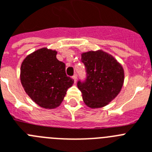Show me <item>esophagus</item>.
<instances>
[{"label": "esophagus", "instance_id": "1", "mask_svg": "<svg viewBox=\"0 0 152 152\" xmlns=\"http://www.w3.org/2000/svg\"><path fill=\"white\" fill-rule=\"evenodd\" d=\"M72 79H73V80H74V83H76V80H77V75L75 74L74 76H72Z\"/></svg>", "mask_w": 152, "mask_h": 152}]
</instances>
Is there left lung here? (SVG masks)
<instances>
[{
  "label": "left lung",
  "mask_w": 152,
  "mask_h": 152,
  "mask_svg": "<svg viewBox=\"0 0 152 152\" xmlns=\"http://www.w3.org/2000/svg\"><path fill=\"white\" fill-rule=\"evenodd\" d=\"M86 80L78 82L86 105L91 109L104 107L118 96L122 88L125 72L122 66L111 54L102 50L81 54Z\"/></svg>",
  "instance_id": "1"
}]
</instances>
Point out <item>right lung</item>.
Masks as SVG:
<instances>
[{
    "instance_id": "1",
    "label": "right lung",
    "mask_w": 152,
    "mask_h": 152,
    "mask_svg": "<svg viewBox=\"0 0 152 152\" xmlns=\"http://www.w3.org/2000/svg\"><path fill=\"white\" fill-rule=\"evenodd\" d=\"M57 51L39 49L21 63V84L30 98L43 109L60 106L67 89L74 83L66 74V65L56 59Z\"/></svg>"
}]
</instances>
